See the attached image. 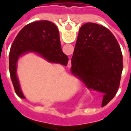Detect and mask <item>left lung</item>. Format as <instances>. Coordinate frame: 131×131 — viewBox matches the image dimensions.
<instances>
[{"mask_svg": "<svg viewBox=\"0 0 131 131\" xmlns=\"http://www.w3.org/2000/svg\"><path fill=\"white\" fill-rule=\"evenodd\" d=\"M123 67L121 49L111 31L95 23L83 25L71 58V72L88 88L103 93L102 106L114 97Z\"/></svg>", "mask_w": 131, "mask_h": 131, "instance_id": "obj_1", "label": "left lung"}]
</instances>
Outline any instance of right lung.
Returning <instances> with one entry per match:
<instances>
[{"instance_id": "obj_1", "label": "right lung", "mask_w": 131, "mask_h": 131, "mask_svg": "<svg viewBox=\"0 0 131 131\" xmlns=\"http://www.w3.org/2000/svg\"><path fill=\"white\" fill-rule=\"evenodd\" d=\"M34 53L49 63L66 66L68 58L62 51L57 26L47 20L30 23L19 31L13 41L9 53V71L14 90L20 98H25L17 77L18 60L28 53Z\"/></svg>"}]
</instances>
